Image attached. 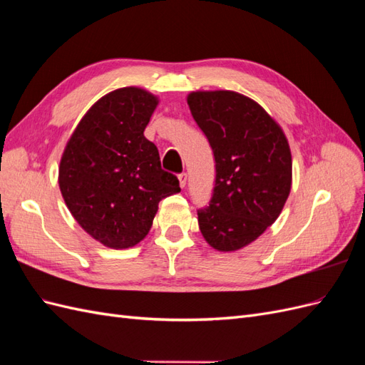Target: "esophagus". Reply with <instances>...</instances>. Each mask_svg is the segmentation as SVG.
Instances as JSON below:
<instances>
[{"label":"esophagus","instance_id":"34e87169","mask_svg":"<svg viewBox=\"0 0 365 365\" xmlns=\"http://www.w3.org/2000/svg\"><path fill=\"white\" fill-rule=\"evenodd\" d=\"M178 180H180V187H181V189H184L185 184H187V173H180Z\"/></svg>","mask_w":365,"mask_h":365}]
</instances>
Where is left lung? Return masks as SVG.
I'll return each mask as SVG.
<instances>
[{"mask_svg": "<svg viewBox=\"0 0 365 365\" xmlns=\"http://www.w3.org/2000/svg\"><path fill=\"white\" fill-rule=\"evenodd\" d=\"M187 103L216 163L212 201L197 210V224L210 247L237 251L275 222L288 200V138L257 102L236 91H193Z\"/></svg>", "mask_w": 365, "mask_h": 365, "instance_id": "8db88e82", "label": "left lung"}]
</instances>
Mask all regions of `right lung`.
<instances>
[{"label": "right lung", "instance_id": "obj_1", "mask_svg": "<svg viewBox=\"0 0 365 365\" xmlns=\"http://www.w3.org/2000/svg\"><path fill=\"white\" fill-rule=\"evenodd\" d=\"M158 97L138 86L108 93L76 126L59 164V189L70 213L108 248L125 250L145 239L164 197L181 192L161 169L145 129Z\"/></svg>", "mask_w": 365, "mask_h": 365}]
</instances>
